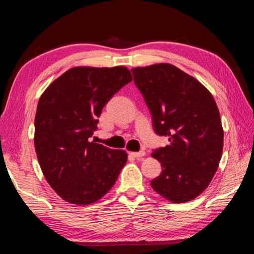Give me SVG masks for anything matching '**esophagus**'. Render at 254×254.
I'll return each mask as SVG.
<instances>
[{
	"mask_svg": "<svg viewBox=\"0 0 254 254\" xmlns=\"http://www.w3.org/2000/svg\"><path fill=\"white\" fill-rule=\"evenodd\" d=\"M144 154H145V152H144V151H139V152H128V156H131V157L135 158V159H139V158H141V157H143Z\"/></svg>",
	"mask_w": 254,
	"mask_h": 254,
	"instance_id": "esophagus-1",
	"label": "esophagus"
}]
</instances>
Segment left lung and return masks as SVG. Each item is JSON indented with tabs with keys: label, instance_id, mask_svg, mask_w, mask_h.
<instances>
[{
	"label": "left lung",
	"instance_id": "left-lung-1",
	"mask_svg": "<svg viewBox=\"0 0 254 254\" xmlns=\"http://www.w3.org/2000/svg\"><path fill=\"white\" fill-rule=\"evenodd\" d=\"M131 71L154 131L169 140L151 153L162 167L151 187L173 203L192 200L208 187L222 157L224 131L214 97L196 78L170 64Z\"/></svg>",
	"mask_w": 254,
	"mask_h": 254
}]
</instances>
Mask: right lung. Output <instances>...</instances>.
I'll list each match as a JSON object with an SVG mask.
<instances>
[{
  "label": "right lung",
  "instance_id": "right-lung-1",
  "mask_svg": "<svg viewBox=\"0 0 254 254\" xmlns=\"http://www.w3.org/2000/svg\"><path fill=\"white\" fill-rule=\"evenodd\" d=\"M131 80L124 66L74 67L40 96L34 119L37 158L50 187L68 203L100 200L127 163L124 150L110 149L89 137L103 107Z\"/></svg>",
  "mask_w": 254,
  "mask_h": 254
}]
</instances>
